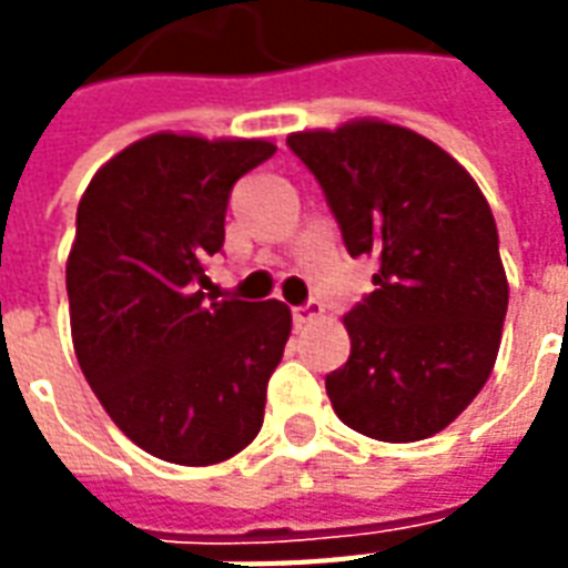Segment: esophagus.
<instances>
[{
    "mask_svg": "<svg viewBox=\"0 0 568 568\" xmlns=\"http://www.w3.org/2000/svg\"><path fill=\"white\" fill-rule=\"evenodd\" d=\"M322 313H325V307H322V301H316V297H310V301H304L301 307L292 310V320H295V325H307V322L320 320Z\"/></svg>",
    "mask_w": 568,
    "mask_h": 568,
    "instance_id": "esophagus-1",
    "label": "esophagus"
}]
</instances>
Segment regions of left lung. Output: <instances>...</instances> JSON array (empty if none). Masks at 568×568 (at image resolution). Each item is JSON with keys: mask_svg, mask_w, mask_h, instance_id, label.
<instances>
[{"mask_svg": "<svg viewBox=\"0 0 568 568\" xmlns=\"http://www.w3.org/2000/svg\"><path fill=\"white\" fill-rule=\"evenodd\" d=\"M285 142L316 175L346 252L381 264L344 316L353 349L325 377L334 414L368 438H428L471 405L499 353L508 280L489 203L447 151L398 124Z\"/></svg>", "mask_w": 568, "mask_h": 568, "instance_id": "1", "label": "left lung"}]
</instances>
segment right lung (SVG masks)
I'll list each match as a JSON object with an SVG mask.
<instances>
[{
	"label": "right lung",
	"mask_w": 568,
	"mask_h": 568,
	"mask_svg": "<svg viewBox=\"0 0 568 568\" xmlns=\"http://www.w3.org/2000/svg\"><path fill=\"white\" fill-rule=\"evenodd\" d=\"M264 140L154 133L93 175L67 264L75 356L115 426L158 459L212 465L255 440L292 334L280 301L206 295L240 175Z\"/></svg>",
	"instance_id": "obj_1"
}]
</instances>
